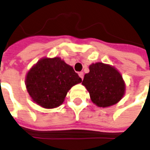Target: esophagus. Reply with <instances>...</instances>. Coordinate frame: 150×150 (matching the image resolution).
Wrapping results in <instances>:
<instances>
[{
	"instance_id": "obj_1",
	"label": "esophagus",
	"mask_w": 150,
	"mask_h": 150,
	"mask_svg": "<svg viewBox=\"0 0 150 150\" xmlns=\"http://www.w3.org/2000/svg\"><path fill=\"white\" fill-rule=\"evenodd\" d=\"M79 76L81 78V79H83V72H79Z\"/></svg>"
}]
</instances>
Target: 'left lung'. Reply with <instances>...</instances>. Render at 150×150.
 Instances as JSON below:
<instances>
[{
  "label": "left lung",
  "mask_w": 150,
  "mask_h": 150,
  "mask_svg": "<svg viewBox=\"0 0 150 150\" xmlns=\"http://www.w3.org/2000/svg\"><path fill=\"white\" fill-rule=\"evenodd\" d=\"M84 75L82 84L89 93L94 104L108 108L117 103L126 92V83L120 72L103 62L93 63Z\"/></svg>",
  "instance_id": "left-lung-1"
}]
</instances>
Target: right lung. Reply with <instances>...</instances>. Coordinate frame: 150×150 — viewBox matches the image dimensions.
<instances>
[{
  "instance_id": "right-lung-1",
  "label": "right lung",
  "mask_w": 150,
  "mask_h": 150,
  "mask_svg": "<svg viewBox=\"0 0 150 150\" xmlns=\"http://www.w3.org/2000/svg\"><path fill=\"white\" fill-rule=\"evenodd\" d=\"M82 79L60 57H43L28 71L25 85L33 101L44 108L63 103L67 93Z\"/></svg>"
}]
</instances>
